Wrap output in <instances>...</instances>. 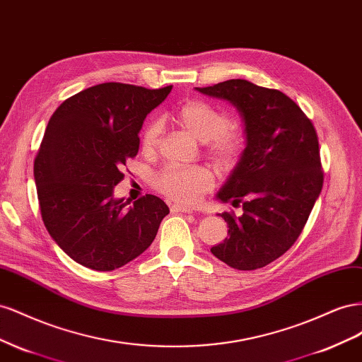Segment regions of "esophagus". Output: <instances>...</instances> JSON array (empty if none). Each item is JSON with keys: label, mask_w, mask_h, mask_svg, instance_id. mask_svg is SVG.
Returning <instances> with one entry per match:
<instances>
[{"label": "esophagus", "mask_w": 362, "mask_h": 362, "mask_svg": "<svg viewBox=\"0 0 362 362\" xmlns=\"http://www.w3.org/2000/svg\"><path fill=\"white\" fill-rule=\"evenodd\" d=\"M192 211H194L192 208H188V206H183V204H173L171 206V212H175V214H180V212L191 214Z\"/></svg>", "instance_id": "esophagus-1"}]
</instances>
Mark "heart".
I'll return each mask as SVG.
<instances>
[{"instance_id": "1", "label": "heart", "mask_w": 362, "mask_h": 362, "mask_svg": "<svg viewBox=\"0 0 362 362\" xmlns=\"http://www.w3.org/2000/svg\"><path fill=\"white\" fill-rule=\"evenodd\" d=\"M173 119L200 142H206L211 159L220 170H229L240 159L244 139L240 130L230 126L226 112L203 100H188L173 112ZM160 122L150 119L141 132V148L153 153L160 136ZM214 185V177L204 167H168L154 177V187L171 200L192 204Z\"/></svg>"}]
</instances>
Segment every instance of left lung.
<instances>
[{"mask_svg":"<svg viewBox=\"0 0 362 362\" xmlns=\"http://www.w3.org/2000/svg\"><path fill=\"white\" fill-rule=\"evenodd\" d=\"M204 95L229 101L243 119L245 148L216 199L243 206L223 212L229 238L211 249L236 270H256L296 243L323 188L318 138L302 109L277 89L232 78Z\"/></svg>","mask_w":362,"mask_h":362,"instance_id":"8db88e82","label":"left lung"}]
</instances>
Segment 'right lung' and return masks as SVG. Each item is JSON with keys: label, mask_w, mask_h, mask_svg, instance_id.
<instances>
[{"label": "right lung", "mask_w": 362, "mask_h": 362, "mask_svg": "<svg viewBox=\"0 0 362 362\" xmlns=\"http://www.w3.org/2000/svg\"><path fill=\"white\" fill-rule=\"evenodd\" d=\"M173 86L101 83L69 97L49 118L35 159V182L51 238L77 264L112 272L146 252L170 214L159 197H113L139 130Z\"/></svg>", "instance_id": "add662e5"}]
</instances>
